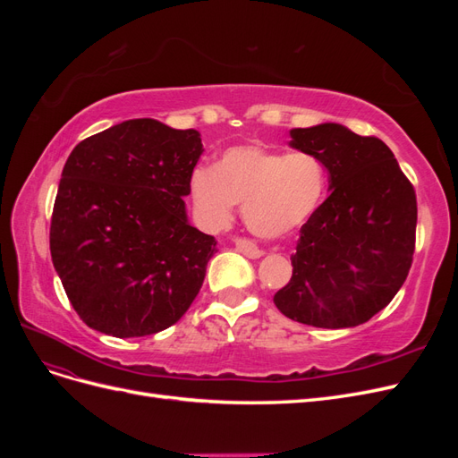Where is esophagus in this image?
I'll return each instance as SVG.
<instances>
[{"label":"esophagus","mask_w":458,"mask_h":458,"mask_svg":"<svg viewBox=\"0 0 458 458\" xmlns=\"http://www.w3.org/2000/svg\"><path fill=\"white\" fill-rule=\"evenodd\" d=\"M234 248H237L241 254H244L246 258H250V259H258V258L263 256V250H259V248L254 242L244 241V239L234 241Z\"/></svg>","instance_id":"esophagus-1"}]
</instances>
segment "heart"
Here are the masks:
<instances>
[{
  "instance_id": "b5f03b06",
  "label": "heart",
  "mask_w": 458,
  "mask_h": 458,
  "mask_svg": "<svg viewBox=\"0 0 458 458\" xmlns=\"http://www.w3.org/2000/svg\"><path fill=\"white\" fill-rule=\"evenodd\" d=\"M327 183L325 164L311 152L237 145L221 152L214 168L200 165L191 174L189 195L208 231L225 229L234 206L242 204L248 229L263 239H279L313 217Z\"/></svg>"
}]
</instances>
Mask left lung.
Returning a JSON list of instances; mask_svg holds the SVG:
<instances>
[{
	"instance_id": "1",
	"label": "left lung",
	"mask_w": 458,
	"mask_h": 458,
	"mask_svg": "<svg viewBox=\"0 0 458 458\" xmlns=\"http://www.w3.org/2000/svg\"><path fill=\"white\" fill-rule=\"evenodd\" d=\"M288 145L323 160L328 199L300 229L293 276L276 310L317 328H350L403 286L414 252L417 197L384 141L342 123L290 130Z\"/></svg>"
}]
</instances>
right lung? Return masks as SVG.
Segmentation results:
<instances>
[{
	"mask_svg": "<svg viewBox=\"0 0 458 458\" xmlns=\"http://www.w3.org/2000/svg\"><path fill=\"white\" fill-rule=\"evenodd\" d=\"M197 130L126 120L78 143L51 217V259L89 328L148 336L185 315L217 241L189 224Z\"/></svg>",
	"mask_w": 458,
	"mask_h": 458,
	"instance_id": "obj_1",
	"label": "right lung"
}]
</instances>
